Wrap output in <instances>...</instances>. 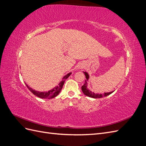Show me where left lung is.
<instances>
[{"mask_svg": "<svg viewBox=\"0 0 146 146\" xmlns=\"http://www.w3.org/2000/svg\"><path fill=\"white\" fill-rule=\"evenodd\" d=\"M83 73L85 74V76H86V80H85V82L84 83V85L82 86V90L83 92V94L86 95V96L90 97V98H94V99H98V98H103V97H105V96H107L110 94H111V93H113V91L111 92H105L104 94H96L94 92H92L91 91L88 90V88H87V81H88L89 80V78L90 76L86 72H83Z\"/></svg>", "mask_w": 146, "mask_h": 146, "instance_id": "obj_1", "label": "left lung"}]
</instances>
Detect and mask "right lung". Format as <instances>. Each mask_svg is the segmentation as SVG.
<instances>
[{"label": "right lung", "mask_w": 146, "mask_h": 146, "mask_svg": "<svg viewBox=\"0 0 146 146\" xmlns=\"http://www.w3.org/2000/svg\"><path fill=\"white\" fill-rule=\"evenodd\" d=\"M71 74H72L71 72H69L67 75H66V76L63 77V80L61 81V82H60V83L58 84V86L54 87V88H53V89L50 90V91H48L47 92H39V91H35V90H33L32 88H30L26 83H25V85H26V86H27L28 89L31 92H32L34 95L38 97V98H41V99H52V98H55L56 96H58V94L60 93V92L61 91V89H62L65 80L70 76V75Z\"/></svg>", "instance_id": "right-lung-1"}]
</instances>
